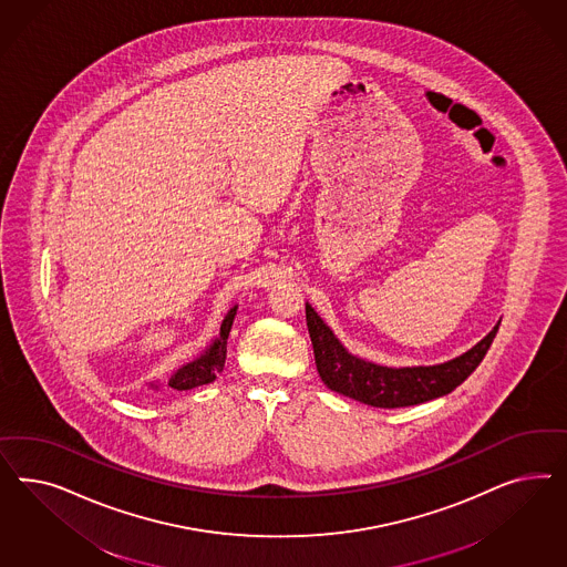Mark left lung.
<instances>
[{
    "mask_svg": "<svg viewBox=\"0 0 567 567\" xmlns=\"http://www.w3.org/2000/svg\"><path fill=\"white\" fill-rule=\"evenodd\" d=\"M306 322L313 344L316 368L328 389L384 410L410 408L436 396L449 395L481 365L501 324L497 322L481 343L445 363L391 368L349 353L332 328L309 303H306Z\"/></svg>",
    "mask_w": 567,
    "mask_h": 567,
    "instance_id": "1",
    "label": "left lung"
}]
</instances>
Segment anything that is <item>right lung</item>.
<instances>
[{"instance_id":"1","label":"right lung","mask_w":567,"mask_h":567,"mask_svg":"<svg viewBox=\"0 0 567 567\" xmlns=\"http://www.w3.org/2000/svg\"><path fill=\"white\" fill-rule=\"evenodd\" d=\"M237 309L239 306L235 303L233 308L226 311L224 316L223 327H220V334L207 344L202 355H197L195 360L183 363L171 378H168V386L176 389V391H190L195 386H202V384H209L214 382L216 377L224 370V361H226V341H228V334H230V328L235 322V316H237ZM152 389H159L157 382H150Z\"/></svg>"}]
</instances>
